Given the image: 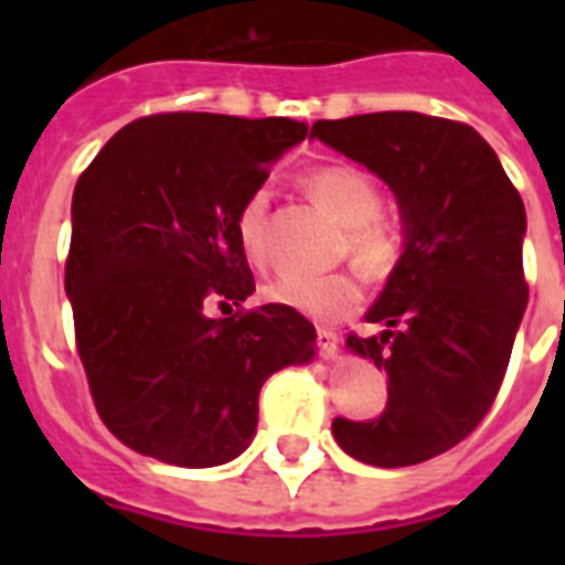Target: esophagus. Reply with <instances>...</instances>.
<instances>
[{"mask_svg": "<svg viewBox=\"0 0 565 565\" xmlns=\"http://www.w3.org/2000/svg\"><path fill=\"white\" fill-rule=\"evenodd\" d=\"M317 349L326 361H334L337 352H340V337L331 331V328H319L317 331Z\"/></svg>", "mask_w": 565, "mask_h": 565, "instance_id": "34e87169", "label": "esophagus"}]
</instances>
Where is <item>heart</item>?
Wrapping results in <instances>:
<instances>
[{
	"mask_svg": "<svg viewBox=\"0 0 565 565\" xmlns=\"http://www.w3.org/2000/svg\"><path fill=\"white\" fill-rule=\"evenodd\" d=\"M305 188L322 207L334 213L345 225L349 255L370 275H384L398 257V234L381 213L384 195L375 181L349 163H328L305 175ZM266 213L269 190H255L246 195L234 216V234L243 255L252 264H264L266 257ZM266 299L284 308H292L313 319H340L352 313L363 299V287L354 273L328 275H278L266 284Z\"/></svg>",
	"mask_w": 565,
	"mask_h": 565,
	"instance_id": "heart-1",
	"label": "heart"
}]
</instances>
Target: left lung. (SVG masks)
I'll return each instance as SVG.
<instances>
[{
	"label": "left lung",
	"mask_w": 565,
	"mask_h": 565,
	"mask_svg": "<svg viewBox=\"0 0 565 565\" xmlns=\"http://www.w3.org/2000/svg\"><path fill=\"white\" fill-rule=\"evenodd\" d=\"M310 137L375 172L404 222L402 257L366 313L386 331L345 340L386 372V407L331 430L363 463H422L469 437L499 395L527 305L525 204L466 122L381 110L319 119Z\"/></svg>",
	"instance_id": "obj_1"
}]
</instances>
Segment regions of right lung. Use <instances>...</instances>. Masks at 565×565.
I'll list each match as a JSON object with an SVG mask.
<instances>
[{"label":"right lung","mask_w":565,"mask_h":565,"mask_svg":"<svg viewBox=\"0 0 565 565\" xmlns=\"http://www.w3.org/2000/svg\"><path fill=\"white\" fill-rule=\"evenodd\" d=\"M296 119L154 114L110 137L73 193L66 296L102 422L140 455L204 469L243 455L273 372L308 363L317 331L264 305L234 234Z\"/></svg>","instance_id":"obj_1"}]
</instances>
